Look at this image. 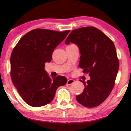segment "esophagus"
<instances>
[{
	"instance_id": "esophagus-1",
	"label": "esophagus",
	"mask_w": 131,
	"mask_h": 131,
	"mask_svg": "<svg viewBox=\"0 0 131 131\" xmlns=\"http://www.w3.org/2000/svg\"><path fill=\"white\" fill-rule=\"evenodd\" d=\"M74 82H75V81L73 79H68V82H67V84L68 85H71L72 84L74 83Z\"/></svg>"
}]
</instances>
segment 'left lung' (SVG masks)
Wrapping results in <instances>:
<instances>
[{
  "mask_svg": "<svg viewBox=\"0 0 131 131\" xmlns=\"http://www.w3.org/2000/svg\"><path fill=\"white\" fill-rule=\"evenodd\" d=\"M77 44L79 49V66L91 77L83 92L76 96L79 104L87 107L97 106L110 94L119 69V60L114 44L104 33L94 27L74 30L65 43Z\"/></svg>",
  "mask_w": 131,
  "mask_h": 131,
  "instance_id": "1",
  "label": "left lung"
}]
</instances>
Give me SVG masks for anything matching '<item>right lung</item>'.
Returning <instances> with one entry per match:
<instances>
[{"instance_id":"right-lung-1","label":"right lung","mask_w":131,"mask_h":131,"mask_svg":"<svg viewBox=\"0 0 131 131\" xmlns=\"http://www.w3.org/2000/svg\"><path fill=\"white\" fill-rule=\"evenodd\" d=\"M70 30L58 32L37 29L22 37L10 56V76L19 95L27 104L40 107L51 102L56 91L66 84L63 76L51 78L44 70L54 49Z\"/></svg>"}]
</instances>
